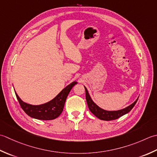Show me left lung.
<instances>
[{
	"mask_svg": "<svg viewBox=\"0 0 157 157\" xmlns=\"http://www.w3.org/2000/svg\"><path fill=\"white\" fill-rule=\"evenodd\" d=\"M85 89L86 100H87V103L89 110H90L95 117H98V119L103 121H112V120H115V119H119V117L123 116V115L128 113L129 112L132 110L134 105H136L137 100H138V98H137L132 104L129 105V106L126 107L125 108H123L122 110H116V111H108V110H105L104 109H102V108L99 107L98 105L95 104L94 102V101L92 100L90 95H89L87 88L85 87Z\"/></svg>",
	"mask_w": 157,
	"mask_h": 157,
	"instance_id": "8db88e82",
	"label": "left lung"
}]
</instances>
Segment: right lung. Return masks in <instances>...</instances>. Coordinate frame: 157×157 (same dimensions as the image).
Segmentation results:
<instances>
[{"label":"right lung","mask_w":157,"mask_h":157,"mask_svg":"<svg viewBox=\"0 0 157 157\" xmlns=\"http://www.w3.org/2000/svg\"><path fill=\"white\" fill-rule=\"evenodd\" d=\"M77 82L74 81L70 83L52 100L40 105H31L22 101L15 93L16 97L23 110L28 116L34 119L49 121L55 119L62 113L65 101L72 88Z\"/></svg>","instance_id":"obj_1"}]
</instances>
